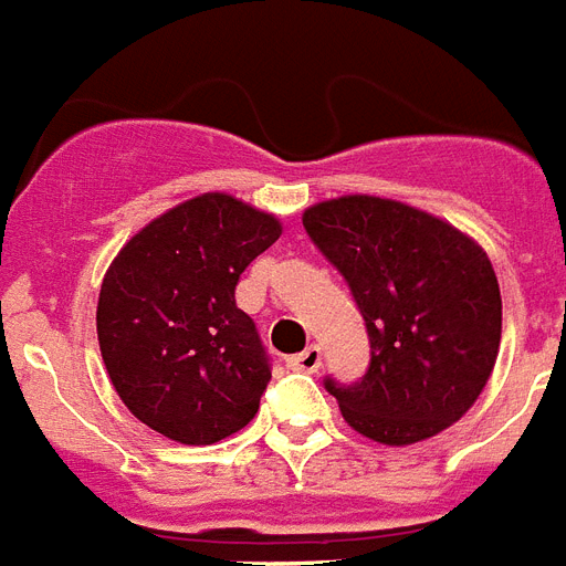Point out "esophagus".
<instances>
[{
    "label": "esophagus",
    "instance_id": "1",
    "mask_svg": "<svg viewBox=\"0 0 566 566\" xmlns=\"http://www.w3.org/2000/svg\"><path fill=\"white\" fill-rule=\"evenodd\" d=\"M289 368L292 370H304V374H315L321 368V347L310 345L304 354L289 356Z\"/></svg>",
    "mask_w": 566,
    "mask_h": 566
}]
</instances>
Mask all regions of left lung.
<instances>
[{
  "label": "left lung",
  "instance_id": "1",
  "mask_svg": "<svg viewBox=\"0 0 566 566\" xmlns=\"http://www.w3.org/2000/svg\"><path fill=\"white\" fill-rule=\"evenodd\" d=\"M304 228L350 286L370 342L365 377L324 388L356 432L403 447L438 436L482 395L503 333L491 260L453 224L374 196L321 201Z\"/></svg>",
  "mask_w": 566,
  "mask_h": 566
}]
</instances>
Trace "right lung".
<instances>
[{
  "label": "right lung",
  "instance_id": "right-lung-1",
  "mask_svg": "<svg viewBox=\"0 0 566 566\" xmlns=\"http://www.w3.org/2000/svg\"><path fill=\"white\" fill-rule=\"evenodd\" d=\"M280 233L269 212L205 192L116 254L96 329L107 377L134 418L180 444H216L251 423L271 359L237 306V283Z\"/></svg>",
  "mask_w": 566,
  "mask_h": 566
}]
</instances>
